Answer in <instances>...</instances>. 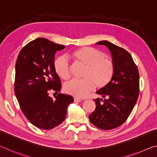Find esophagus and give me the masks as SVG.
Returning <instances> with one entry per match:
<instances>
[{"label":"esophagus","instance_id":"1","mask_svg":"<svg viewBox=\"0 0 157 157\" xmlns=\"http://www.w3.org/2000/svg\"><path fill=\"white\" fill-rule=\"evenodd\" d=\"M74 102H81V100L79 99V98H74Z\"/></svg>","mask_w":157,"mask_h":157}]
</instances>
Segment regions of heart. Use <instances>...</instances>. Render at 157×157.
I'll list each match as a JSON object with an SVG mask.
<instances>
[{
	"mask_svg": "<svg viewBox=\"0 0 157 157\" xmlns=\"http://www.w3.org/2000/svg\"><path fill=\"white\" fill-rule=\"evenodd\" d=\"M76 62L85 66L82 79H74L65 83L63 89L66 94L76 98H84L94 88L103 89L110 83L114 74L112 61L106 58V55L92 47H82L71 52ZM55 73L63 79L71 76L70 64L66 57H57L53 63Z\"/></svg>",
	"mask_w": 157,
	"mask_h": 157,
	"instance_id": "1",
	"label": "heart"
}]
</instances>
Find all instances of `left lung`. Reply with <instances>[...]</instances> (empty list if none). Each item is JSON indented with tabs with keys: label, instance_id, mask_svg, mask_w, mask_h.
I'll use <instances>...</instances> for the list:
<instances>
[{
	"label": "left lung",
	"instance_id": "obj_1",
	"mask_svg": "<svg viewBox=\"0 0 157 157\" xmlns=\"http://www.w3.org/2000/svg\"><path fill=\"white\" fill-rule=\"evenodd\" d=\"M96 44L104 45L110 51L114 74L110 83L96 92L105 99L94 100L96 107L89 118L94 125L109 130L121 126L132 113L139 95V73L127 50L106 40Z\"/></svg>",
	"mask_w": 157,
	"mask_h": 157
}]
</instances>
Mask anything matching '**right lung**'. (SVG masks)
<instances>
[{
    "label": "right lung",
    "instance_id": "1",
    "mask_svg": "<svg viewBox=\"0 0 157 157\" xmlns=\"http://www.w3.org/2000/svg\"><path fill=\"white\" fill-rule=\"evenodd\" d=\"M65 46L37 38L23 48L15 66L14 92L26 118L36 127L54 128L64 121L71 95L59 94L52 100L50 91L59 92L61 80L53 63L55 53Z\"/></svg>",
    "mask_w": 157,
    "mask_h": 157
}]
</instances>
